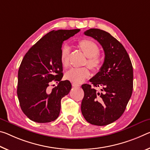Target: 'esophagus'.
Returning a JSON list of instances; mask_svg holds the SVG:
<instances>
[{
    "mask_svg": "<svg viewBox=\"0 0 150 150\" xmlns=\"http://www.w3.org/2000/svg\"><path fill=\"white\" fill-rule=\"evenodd\" d=\"M72 86L74 87H80V85L79 84H75V83H73Z\"/></svg>",
    "mask_w": 150,
    "mask_h": 150,
    "instance_id": "1",
    "label": "esophagus"
}]
</instances>
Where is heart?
Masks as SVG:
<instances>
[{"mask_svg": "<svg viewBox=\"0 0 150 150\" xmlns=\"http://www.w3.org/2000/svg\"><path fill=\"white\" fill-rule=\"evenodd\" d=\"M79 47L87 57V65L93 71H98L102 65V59L98 55L99 49L96 42L91 40L84 39L79 42ZM60 61L63 68H67L69 63V48L64 46L61 51ZM90 76V72L87 67L73 68L65 73V78L75 84L81 83Z\"/></svg>", "mask_w": 150, "mask_h": 150, "instance_id": "heart-1", "label": "heart"}]
</instances>
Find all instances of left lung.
I'll list each match as a JSON object with an SVG mask.
<instances>
[{"label":"left lung","mask_w":150,"mask_h":150,"mask_svg":"<svg viewBox=\"0 0 150 150\" xmlns=\"http://www.w3.org/2000/svg\"><path fill=\"white\" fill-rule=\"evenodd\" d=\"M84 34L100 43L105 59L99 72L90 79L92 85H82L81 109L87 122L103 126L118 120L126 108L133 91V67L122 44L109 33L90 28Z\"/></svg>","instance_id":"obj_1"}]
</instances>
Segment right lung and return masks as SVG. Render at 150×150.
Returning <instances> with one entry per match:
<instances>
[{
    "mask_svg": "<svg viewBox=\"0 0 150 150\" xmlns=\"http://www.w3.org/2000/svg\"><path fill=\"white\" fill-rule=\"evenodd\" d=\"M80 29L52 30L28 50L18 72L17 96L23 112L30 120L48 123L59 117L61 101L71 89L69 81H61L63 66L60 61L64 41ZM58 84L48 89L53 81Z\"/></svg>",
    "mask_w": 150,
    "mask_h": 150,
    "instance_id": "1",
    "label": "right lung"
}]
</instances>
